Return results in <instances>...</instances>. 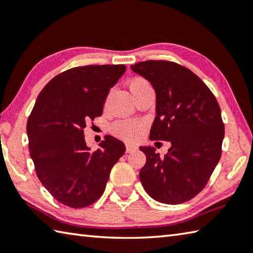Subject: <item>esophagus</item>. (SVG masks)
<instances>
[{
    "label": "esophagus",
    "instance_id": "34e87169",
    "mask_svg": "<svg viewBox=\"0 0 253 253\" xmlns=\"http://www.w3.org/2000/svg\"><path fill=\"white\" fill-rule=\"evenodd\" d=\"M126 152L130 153V152L135 151V150L138 149V147H136V145H134V144H132V143H126Z\"/></svg>",
    "mask_w": 253,
    "mask_h": 253
}]
</instances>
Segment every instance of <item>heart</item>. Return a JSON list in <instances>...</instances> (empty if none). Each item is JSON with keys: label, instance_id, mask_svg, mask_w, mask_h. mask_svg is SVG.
I'll return each instance as SVG.
<instances>
[{"label": "heart", "instance_id": "1", "mask_svg": "<svg viewBox=\"0 0 253 253\" xmlns=\"http://www.w3.org/2000/svg\"><path fill=\"white\" fill-rule=\"evenodd\" d=\"M149 85V83L142 78H136L130 82V90L134 92L139 87ZM112 132L119 138L124 140H136L140 138L143 131V123L138 121H119L112 126Z\"/></svg>", "mask_w": 253, "mask_h": 253}]
</instances>
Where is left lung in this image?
<instances>
[{
  "instance_id": "obj_1",
  "label": "left lung",
  "mask_w": 253,
  "mask_h": 253,
  "mask_svg": "<svg viewBox=\"0 0 253 253\" xmlns=\"http://www.w3.org/2000/svg\"><path fill=\"white\" fill-rule=\"evenodd\" d=\"M156 91V113L150 139L171 143L160 156L140 147L147 162L139 176L150 197L179 205L201 192L221 158L224 126L214 95L192 71L169 61L131 65Z\"/></svg>"
}]
</instances>
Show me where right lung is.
<instances>
[{
	"mask_svg": "<svg viewBox=\"0 0 253 253\" xmlns=\"http://www.w3.org/2000/svg\"><path fill=\"white\" fill-rule=\"evenodd\" d=\"M126 65H87L70 69L48 82L35 102L26 132L38 178L62 205L84 208L104 192L111 169L126 145L105 135L91 152L83 129L101 117L104 103Z\"/></svg>",
	"mask_w": 253,
	"mask_h": 253,
	"instance_id": "1",
	"label": "right lung"
}]
</instances>
